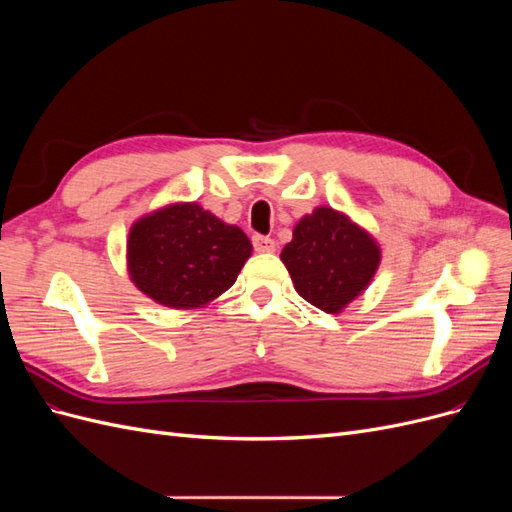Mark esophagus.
<instances>
[{
    "label": "esophagus",
    "instance_id": "34e87169",
    "mask_svg": "<svg viewBox=\"0 0 512 512\" xmlns=\"http://www.w3.org/2000/svg\"><path fill=\"white\" fill-rule=\"evenodd\" d=\"M252 243H254L256 252H273L275 250V241L271 237H265V235H254Z\"/></svg>",
    "mask_w": 512,
    "mask_h": 512
}]
</instances>
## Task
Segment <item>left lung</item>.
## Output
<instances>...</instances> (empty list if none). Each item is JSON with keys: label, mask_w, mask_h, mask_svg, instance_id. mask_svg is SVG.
I'll list each match as a JSON object with an SVG mask.
<instances>
[{"label": "left lung", "mask_w": 512, "mask_h": 512, "mask_svg": "<svg viewBox=\"0 0 512 512\" xmlns=\"http://www.w3.org/2000/svg\"><path fill=\"white\" fill-rule=\"evenodd\" d=\"M282 260L307 303L337 314L374 277L380 250L346 215L318 207L294 228Z\"/></svg>", "instance_id": "obj_1"}]
</instances>
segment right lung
I'll return each instance as SVG.
<instances>
[{"mask_svg":"<svg viewBox=\"0 0 512 512\" xmlns=\"http://www.w3.org/2000/svg\"><path fill=\"white\" fill-rule=\"evenodd\" d=\"M252 243L196 203L173 205L130 230L128 265L134 284L166 307L188 309L235 284Z\"/></svg>","mask_w":512,"mask_h":512,"instance_id":"1","label":"right lung"}]
</instances>
